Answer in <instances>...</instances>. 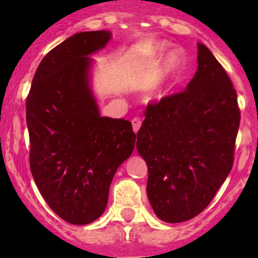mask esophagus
I'll use <instances>...</instances> for the list:
<instances>
[{
	"label": "esophagus",
	"mask_w": 258,
	"mask_h": 258,
	"mask_svg": "<svg viewBox=\"0 0 258 258\" xmlns=\"http://www.w3.org/2000/svg\"><path fill=\"white\" fill-rule=\"evenodd\" d=\"M132 128H133V131L135 132H138V130L141 128V126H142V121H141V119H138V117H135V119H132Z\"/></svg>",
	"instance_id": "esophagus-1"
}]
</instances>
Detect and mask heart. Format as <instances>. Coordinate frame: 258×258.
<instances>
[{
    "mask_svg": "<svg viewBox=\"0 0 258 258\" xmlns=\"http://www.w3.org/2000/svg\"><path fill=\"white\" fill-rule=\"evenodd\" d=\"M183 65V55L179 51H173L168 54L164 63V72L166 74H173L178 72Z\"/></svg>",
    "mask_w": 258,
    "mask_h": 258,
    "instance_id": "1",
    "label": "heart"
}]
</instances>
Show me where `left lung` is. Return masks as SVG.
Instances as JSON below:
<instances>
[{
    "instance_id": "left-lung-1",
    "label": "left lung",
    "mask_w": 258,
    "mask_h": 258,
    "mask_svg": "<svg viewBox=\"0 0 258 258\" xmlns=\"http://www.w3.org/2000/svg\"><path fill=\"white\" fill-rule=\"evenodd\" d=\"M240 123L236 91L211 51L198 43L184 91L149 103L137 132L147 194L160 220L179 223L206 209L233 167Z\"/></svg>"
}]
</instances>
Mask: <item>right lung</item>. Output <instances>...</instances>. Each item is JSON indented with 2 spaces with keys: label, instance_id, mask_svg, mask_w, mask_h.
<instances>
[{
  "label": "right lung",
  "instance_id": "obj_1",
  "mask_svg": "<svg viewBox=\"0 0 258 258\" xmlns=\"http://www.w3.org/2000/svg\"><path fill=\"white\" fill-rule=\"evenodd\" d=\"M110 37L104 30L79 32L54 47L26 98L32 177L53 211L78 226L102 216L112 177L135 148L131 122L100 116L90 88L88 55Z\"/></svg>",
  "mask_w": 258,
  "mask_h": 258
}]
</instances>
